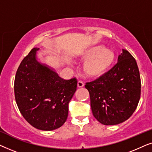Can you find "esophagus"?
<instances>
[{"label":"esophagus","mask_w":152,"mask_h":152,"mask_svg":"<svg viewBox=\"0 0 152 152\" xmlns=\"http://www.w3.org/2000/svg\"><path fill=\"white\" fill-rule=\"evenodd\" d=\"M84 86V83L82 82V81H78L77 82V87H79V88H82V87H83Z\"/></svg>","instance_id":"1"}]
</instances>
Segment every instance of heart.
<instances>
[{"mask_svg": "<svg viewBox=\"0 0 152 152\" xmlns=\"http://www.w3.org/2000/svg\"><path fill=\"white\" fill-rule=\"evenodd\" d=\"M81 61H84V70L87 75L97 77L105 73L115 59L111 50L100 45H93L85 50L79 55Z\"/></svg>", "mask_w": 152, "mask_h": 152, "instance_id": "1", "label": "heart"}]
</instances>
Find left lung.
<instances>
[{
    "instance_id": "8db88e82",
    "label": "left lung",
    "mask_w": 152,
    "mask_h": 152,
    "mask_svg": "<svg viewBox=\"0 0 152 152\" xmlns=\"http://www.w3.org/2000/svg\"><path fill=\"white\" fill-rule=\"evenodd\" d=\"M122 51L111 70L85 85L93 115L104 125H115L129 119L140 100L141 82L136 61L126 50Z\"/></svg>"
}]
</instances>
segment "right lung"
<instances>
[{
  "instance_id": "obj_1",
  "label": "right lung",
  "mask_w": 152,
  "mask_h": 152,
  "mask_svg": "<svg viewBox=\"0 0 152 152\" xmlns=\"http://www.w3.org/2000/svg\"><path fill=\"white\" fill-rule=\"evenodd\" d=\"M39 50L38 48L31 50L18 66L14 95L18 109L28 123L38 129L52 131L67 119L68 103L77 81L64 80L53 68L39 61Z\"/></svg>"
}]
</instances>
